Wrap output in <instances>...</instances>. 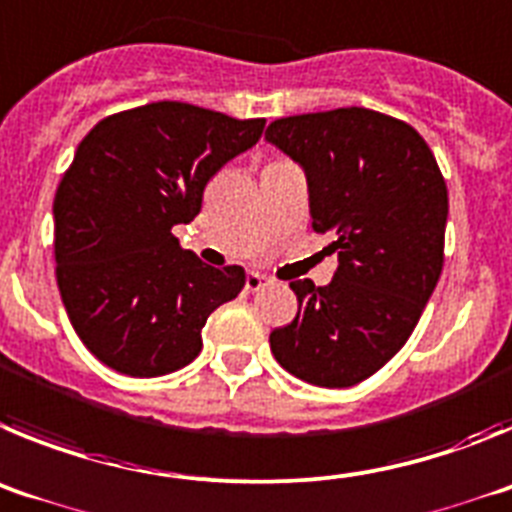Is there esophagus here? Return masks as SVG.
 I'll return each instance as SVG.
<instances>
[{
  "mask_svg": "<svg viewBox=\"0 0 512 512\" xmlns=\"http://www.w3.org/2000/svg\"><path fill=\"white\" fill-rule=\"evenodd\" d=\"M267 283H270V278H267V275H260V273H247L245 285H247V290H252V293H255V290H260V288H265Z\"/></svg>",
  "mask_w": 512,
  "mask_h": 512,
  "instance_id": "1",
  "label": "esophagus"
}]
</instances>
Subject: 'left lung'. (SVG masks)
Returning a JSON list of instances; mask_svg holds the SVG:
<instances>
[{
	"mask_svg": "<svg viewBox=\"0 0 512 512\" xmlns=\"http://www.w3.org/2000/svg\"><path fill=\"white\" fill-rule=\"evenodd\" d=\"M265 140L303 168L311 227L339 257L329 285L290 283L298 313L270 349L298 380L352 388L400 352L439 283L444 176L411 124L372 109L275 119Z\"/></svg>",
	"mask_w": 512,
	"mask_h": 512,
	"instance_id": "8db88e82",
	"label": "left lung"
}]
</instances>
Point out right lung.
Returning <instances> with one entry per match:
<instances>
[{
    "label": "right lung",
    "mask_w": 512,
    "mask_h": 512,
    "mask_svg": "<svg viewBox=\"0 0 512 512\" xmlns=\"http://www.w3.org/2000/svg\"><path fill=\"white\" fill-rule=\"evenodd\" d=\"M265 119L155 101L101 119L55 191V278L78 339L130 377L201 352L214 308L245 288L239 265H204L173 227L193 222L216 170L260 140Z\"/></svg>",
    "instance_id": "obj_1"
}]
</instances>
